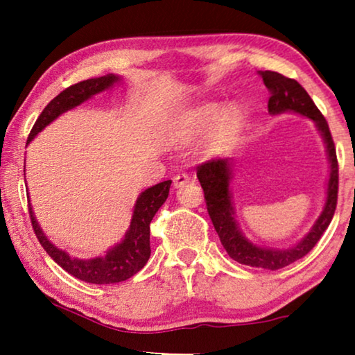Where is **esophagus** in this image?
Segmentation results:
<instances>
[{
	"instance_id": "obj_1",
	"label": "esophagus",
	"mask_w": 355,
	"mask_h": 355,
	"mask_svg": "<svg viewBox=\"0 0 355 355\" xmlns=\"http://www.w3.org/2000/svg\"><path fill=\"white\" fill-rule=\"evenodd\" d=\"M191 181V176H189L187 173H179V174H176V176H174V179H173V184H174V187H182V186H186V184Z\"/></svg>"
}]
</instances>
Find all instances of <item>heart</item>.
I'll return each instance as SVG.
<instances>
[{"mask_svg": "<svg viewBox=\"0 0 355 355\" xmlns=\"http://www.w3.org/2000/svg\"><path fill=\"white\" fill-rule=\"evenodd\" d=\"M244 110L237 103L223 106L218 101H205L174 119L169 139L178 145H187L205 137L202 153L216 157L231 147L244 125Z\"/></svg>", "mask_w": 355, "mask_h": 355, "instance_id": "1", "label": "heart"}]
</instances>
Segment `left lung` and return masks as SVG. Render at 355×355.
<instances>
[{
    "instance_id": "1",
    "label": "left lung",
    "mask_w": 355,
    "mask_h": 355,
    "mask_svg": "<svg viewBox=\"0 0 355 355\" xmlns=\"http://www.w3.org/2000/svg\"><path fill=\"white\" fill-rule=\"evenodd\" d=\"M259 74L270 92L268 113L271 116L283 113L305 116V118L313 121L318 134L322 135L324 148H327L329 176L323 210L317 221L313 223L307 234L293 245L284 247V249L259 245L242 232L239 221L236 218L234 202H232L231 193L234 158L213 159V162L202 164L197 168V178L200 181L203 193H205L208 215L211 218L213 226H215L227 255L232 260L239 261L242 265L254 266V268L279 270L307 255L331 223L338 202V159L327 119L320 113L304 87L297 80L289 79V77H284L273 71H259Z\"/></svg>"
}]
</instances>
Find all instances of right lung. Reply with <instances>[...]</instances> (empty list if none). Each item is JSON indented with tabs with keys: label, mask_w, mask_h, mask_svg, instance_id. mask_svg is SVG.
I'll use <instances>...</instances> for the list:
<instances>
[{
	"label": "right lung",
	"mask_w": 355,
	"mask_h": 355,
	"mask_svg": "<svg viewBox=\"0 0 355 355\" xmlns=\"http://www.w3.org/2000/svg\"><path fill=\"white\" fill-rule=\"evenodd\" d=\"M121 80H123L121 76L106 74L67 87L66 90H62L60 95L55 96L45 106L42 114L38 116L31 130V135H28L27 144H31L38 132H42L48 124L60 118L62 113L74 110L76 106L82 105L84 101L90 100L92 96L101 94V92L110 90L111 87L119 84ZM24 174H26V166H24ZM169 187H171V181H163L157 186L145 189L134 203L130 225L123 239L106 250L105 255L94 257V259H77V257H71L66 250L58 249L38 225L31 202H28V213H31L32 226L37 239L40 241L46 254L62 270L76 276L77 279L85 281V283L114 284L139 273L148 261L150 252H152L150 250V223H152L155 213L159 210V207L166 202Z\"/></svg>",
	"instance_id": "1"
}]
</instances>
